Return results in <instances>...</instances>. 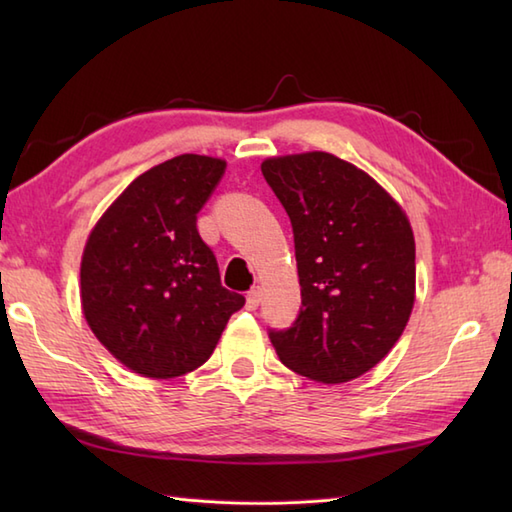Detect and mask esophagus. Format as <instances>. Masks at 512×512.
Segmentation results:
<instances>
[{
  "mask_svg": "<svg viewBox=\"0 0 512 512\" xmlns=\"http://www.w3.org/2000/svg\"><path fill=\"white\" fill-rule=\"evenodd\" d=\"M259 301H262V288L255 286V288L250 290L248 295H246V308H248V310H257Z\"/></svg>",
  "mask_w": 512,
  "mask_h": 512,
  "instance_id": "1",
  "label": "esophagus"
}]
</instances>
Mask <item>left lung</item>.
Returning a JSON list of instances; mask_svg holds the SVG:
<instances>
[{
	"mask_svg": "<svg viewBox=\"0 0 512 512\" xmlns=\"http://www.w3.org/2000/svg\"><path fill=\"white\" fill-rule=\"evenodd\" d=\"M292 222L301 312L270 332L279 361L323 385L363 376L391 352L416 301L407 213L352 162L328 151L262 162Z\"/></svg>",
	"mask_w": 512,
	"mask_h": 512,
	"instance_id": "obj_1",
	"label": "left lung"
}]
</instances>
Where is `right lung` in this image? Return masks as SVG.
I'll list each match as a JSON object with an SVG mask.
<instances>
[{"mask_svg": "<svg viewBox=\"0 0 512 512\" xmlns=\"http://www.w3.org/2000/svg\"><path fill=\"white\" fill-rule=\"evenodd\" d=\"M226 160L182 154L138 176L88 235L81 310L118 363L145 378H176L209 361L244 297L226 290L198 233Z\"/></svg>", "mask_w": 512, "mask_h": 512, "instance_id": "right-lung-1", "label": "right lung"}]
</instances>
